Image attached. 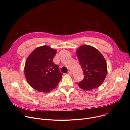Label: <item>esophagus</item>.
<instances>
[{
    "label": "esophagus",
    "instance_id": "34e87169",
    "mask_svg": "<svg viewBox=\"0 0 130 130\" xmlns=\"http://www.w3.org/2000/svg\"><path fill=\"white\" fill-rule=\"evenodd\" d=\"M68 74L70 75H72V73L71 71H69V72H68Z\"/></svg>",
    "mask_w": 130,
    "mask_h": 130
}]
</instances>
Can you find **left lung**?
<instances>
[{
    "instance_id": "left-lung-1",
    "label": "left lung",
    "mask_w": 130,
    "mask_h": 130,
    "mask_svg": "<svg viewBox=\"0 0 130 130\" xmlns=\"http://www.w3.org/2000/svg\"><path fill=\"white\" fill-rule=\"evenodd\" d=\"M76 54L84 75V79L78 83L79 87L90 91L100 86L104 80L107 72L103 56L95 48L87 45L80 46Z\"/></svg>"
}]
</instances>
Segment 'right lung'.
Listing matches in <instances>:
<instances>
[{
  "instance_id": "add662e5",
  "label": "right lung",
  "mask_w": 130,
  "mask_h": 130,
  "mask_svg": "<svg viewBox=\"0 0 130 130\" xmlns=\"http://www.w3.org/2000/svg\"><path fill=\"white\" fill-rule=\"evenodd\" d=\"M56 51L48 46H40L27 58L24 73L27 82L34 89L47 93L55 88L63 74L53 61Z\"/></svg>"
}]
</instances>
